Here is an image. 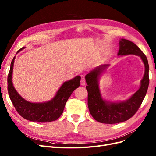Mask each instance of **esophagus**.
I'll list each match as a JSON object with an SVG mask.
<instances>
[{
    "mask_svg": "<svg viewBox=\"0 0 156 156\" xmlns=\"http://www.w3.org/2000/svg\"><path fill=\"white\" fill-rule=\"evenodd\" d=\"M86 83V81H85V79H84V76L83 75H81V85H84Z\"/></svg>",
    "mask_w": 156,
    "mask_h": 156,
    "instance_id": "34e87169",
    "label": "esophagus"
}]
</instances>
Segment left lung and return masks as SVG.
I'll return each instance as SVG.
<instances>
[{"mask_svg":"<svg viewBox=\"0 0 156 156\" xmlns=\"http://www.w3.org/2000/svg\"><path fill=\"white\" fill-rule=\"evenodd\" d=\"M135 55L139 56L144 64L145 72L140 81V87L128 100L124 101L111 102L104 100L99 88L100 75L108 66L104 64L97 67L85 77L88 91V107L90 113L98 122L103 124H117L129 120L138 111L146 94L149 85V65L147 58L138 46L126 39L119 41V56Z\"/></svg>","mask_w":156,"mask_h":156,"instance_id":"8db88e82","label":"left lung"}]
</instances>
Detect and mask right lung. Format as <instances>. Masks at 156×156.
Listing matches in <instances>:
<instances>
[{"instance_id": "1", "label": "right lung", "mask_w": 156, "mask_h": 156, "mask_svg": "<svg viewBox=\"0 0 156 156\" xmlns=\"http://www.w3.org/2000/svg\"><path fill=\"white\" fill-rule=\"evenodd\" d=\"M25 48L23 47L17 51ZM14 56L8 75V91L9 96L17 112L25 119L32 122H50L57 120L62 114L66 103L72 92L80 86L81 77L77 76L66 81L59 88L51 100L44 103H31L23 99L17 93L12 83V72Z\"/></svg>"}]
</instances>
